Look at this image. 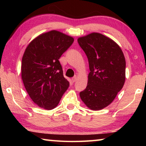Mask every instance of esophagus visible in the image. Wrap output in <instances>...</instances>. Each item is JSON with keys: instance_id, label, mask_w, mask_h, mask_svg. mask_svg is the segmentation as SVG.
<instances>
[{"instance_id": "1", "label": "esophagus", "mask_w": 146, "mask_h": 146, "mask_svg": "<svg viewBox=\"0 0 146 146\" xmlns=\"http://www.w3.org/2000/svg\"><path fill=\"white\" fill-rule=\"evenodd\" d=\"M76 80H77V76H76V75L74 76L72 78V81L73 82H76Z\"/></svg>"}]
</instances>
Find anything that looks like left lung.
<instances>
[{"label":"left lung","mask_w":146,"mask_h":146,"mask_svg":"<svg viewBox=\"0 0 146 146\" xmlns=\"http://www.w3.org/2000/svg\"><path fill=\"white\" fill-rule=\"evenodd\" d=\"M78 43L87 56L90 70L87 87L80 97L91 110H102L113 102L124 84V55L117 44L100 33L79 38Z\"/></svg>","instance_id":"8db88e82"}]
</instances>
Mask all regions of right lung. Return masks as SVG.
Returning a JSON list of instances; mask_svg holds the SVG:
<instances>
[{
	"instance_id": "1",
	"label": "right lung",
	"mask_w": 146,
	"mask_h": 146,
	"mask_svg": "<svg viewBox=\"0 0 146 146\" xmlns=\"http://www.w3.org/2000/svg\"><path fill=\"white\" fill-rule=\"evenodd\" d=\"M73 41L71 36L53 30L39 35L26 48L22 79L29 97L39 107L55 108L70 86L59 58Z\"/></svg>"
}]
</instances>
